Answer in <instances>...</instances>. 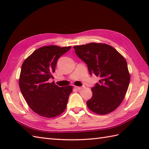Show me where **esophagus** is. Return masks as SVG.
Listing matches in <instances>:
<instances>
[{
  "label": "esophagus",
  "mask_w": 149,
  "mask_h": 149,
  "mask_svg": "<svg viewBox=\"0 0 149 149\" xmlns=\"http://www.w3.org/2000/svg\"><path fill=\"white\" fill-rule=\"evenodd\" d=\"M75 88H76L77 90H81L82 89H83L84 86H75Z\"/></svg>",
  "instance_id": "34e87169"
}]
</instances>
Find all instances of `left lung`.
Here are the masks:
<instances>
[{
    "label": "left lung",
    "mask_w": 149,
    "mask_h": 149,
    "mask_svg": "<svg viewBox=\"0 0 149 149\" xmlns=\"http://www.w3.org/2000/svg\"><path fill=\"white\" fill-rule=\"evenodd\" d=\"M74 49L87 65L90 74L100 78L91 88L92 97L86 102L88 108L99 115L113 111L124 99L130 82L126 60L107 44L90 43Z\"/></svg>",
    "instance_id": "left-lung-1"
}]
</instances>
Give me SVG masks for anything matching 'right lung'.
<instances>
[{
    "instance_id": "right-lung-1",
    "label": "right lung",
    "mask_w": 149,
    "mask_h": 149,
    "mask_svg": "<svg viewBox=\"0 0 149 149\" xmlns=\"http://www.w3.org/2000/svg\"><path fill=\"white\" fill-rule=\"evenodd\" d=\"M71 47H42L29 56L22 66L19 86L25 100L33 111L39 115L53 118L66 109L72 86L59 87L52 79L59 57Z\"/></svg>"
}]
</instances>
